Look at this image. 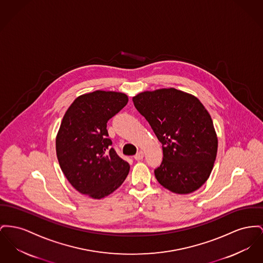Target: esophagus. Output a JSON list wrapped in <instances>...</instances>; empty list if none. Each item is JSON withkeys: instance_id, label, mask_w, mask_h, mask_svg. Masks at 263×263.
I'll list each match as a JSON object with an SVG mask.
<instances>
[{"instance_id": "obj_1", "label": "esophagus", "mask_w": 263, "mask_h": 263, "mask_svg": "<svg viewBox=\"0 0 263 263\" xmlns=\"http://www.w3.org/2000/svg\"><path fill=\"white\" fill-rule=\"evenodd\" d=\"M135 160H137V161H141L143 158H144V153L142 152V151H139L137 154L135 155Z\"/></svg>"}]
</instances>
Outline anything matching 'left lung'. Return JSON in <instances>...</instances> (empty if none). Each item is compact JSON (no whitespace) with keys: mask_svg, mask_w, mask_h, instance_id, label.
I'll return each mask as SVG.
<instances>
[{"mask_svg":"<svg viewBox=\"0 0 263 263\" xmlns=\"http://www.w3.org/2000/svg\"><path fill=\"white\" fill-rule=\"evenodd\" d=\"M133 103L162 143L163 161L157 181L176 194H190L209 179L217 152L212 117L192 94L163 88L144 91Z\"/></svg>","mask_w":263,"mask_h":263,"instance_id":"obj_1","label":"left lung"}]
</instances>
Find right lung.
Listing matches in <instances>:
<instances>
[{
  "instance_id": "1",
  "label": "right lung",
  "mask_w": 263,
  "mask_h": 263,
  "mask_svg": "<svg viewBox=\"0 0 263 263\" xmlns=\"http://www.w3.org/2000/svg\"><path fill=\"white\" fill-rule=\"evenodd\" d=\"M128 102L121 92L96 90L78 96L65 112L55 140L64 176L80 194L102 199L122 185L130 165L111 148L109 119Z\"/></svg>"
}]
</instances>
